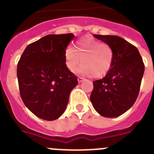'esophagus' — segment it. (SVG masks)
Masks as SVG:
<instances>
[{"instance_id": "1", "label": "esophagus", "mask_w": 154, "mask_h": 154, "mask_svg": "<svg viewBox=\"0 0 154 154\" xmlns=\"http://www.w3.org/2000/svg\"><path fill=\"white\" fill-rule=\"evenodd\" d=\"M84 80V78H83V77H79L78 78H77V80H78L79 83H81V82L83 81Z\"/></svg>"}]
</instances>
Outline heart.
<instances>
[{
	"label": "heart",
	"instance_id": "heart-1",
	"mask_svg": "<svg viewBox=\"0 0 154 154\" xmlns=\"http://www.w3.org/2000/svg\"><path fill=\"white\" fill-rule=\"evenodd\" d=\"M64 64L73 72L81 63L77 73L81 75L101 77L111 70L115 61V51L109 44L91 36L77 41L74 48L67 46L64 51Z\"/></svg>",
	"mask_w": 154,
	"mask_h": 154
}]
</instances>
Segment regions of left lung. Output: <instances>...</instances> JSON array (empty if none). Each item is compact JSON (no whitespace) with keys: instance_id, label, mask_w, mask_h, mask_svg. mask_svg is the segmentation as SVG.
I'll return each instance as SVG.
<instances>
[{"instance_id":"1","label":"left lung","mask_w":154,"mask_h":154,"mask_svg":"<svg viewBox=\"0 0 154 154\" xmlns=\"http://www.w3.org/2000/svg\"><path fill=\"white\" fill-rule=\"evenodd\" d=\"M109 44L115 51L111 70L93 82L90 101L101 116L114 118L122 115L135 103L144 72V64L134 45L117 35H94Z\"/></svg>"}]
</instances>
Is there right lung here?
Listing matches in <instances>:
<instances>
[{
	"label": "right lung",
	"instance_id": "1",
	"mask_svg": "<svg viewBox=\"0 0 154 154\" xmlns=\"http://www.w3.org/2000/svg\"><path fill=\"white\" fill-rule=\"evenodd\" d=\"M72 33L48 35L26 48L17 64L20 97L37 117L47 121L64 113L77 78L64 64V51Z\"/></svg>",
	"mask_w": 154,
	"mask_h": 154
}]
</instances>
